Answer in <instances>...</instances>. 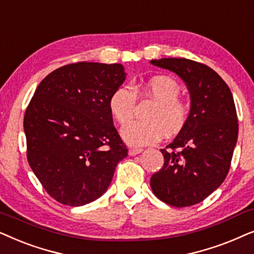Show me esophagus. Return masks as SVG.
I'll return each instance as SVG.
<instances>
[{
  "label": "esophagus",
  "instance_id": "34e87169",
  "mask_svg": "<svg viewBox=\"0 0 254 254\" xmlns=\"http://www.w3.org/2000/svg\"><path fill=\"white\" fill-rule=\"evenodd\" d=\"M143 152V148L140 147H131L129 150V154L130 155H136V154H139Z\"/></svg>",
  "mask_w": 254,
  "mask_h": 254
}]
</instances>
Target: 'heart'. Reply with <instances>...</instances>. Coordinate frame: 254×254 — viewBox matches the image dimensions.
Returning <instances> with one entry per match:
<instances>
[{
    "instance_id": "1",
    "label": "heart",
    "mask_w": 254,
    "mask_h": 254,
    "mask_svg": "<svg viewBox=\"0 0 254 254\" xmlns=\"http://www.w3.org/2000/svg\"><path fill=\"white\" fill-rule=\"evenodd\" d=\"M181 87L166 75L148 79L143 86V95L152 97L157 104L147 115L150 121H134L122 130V137L132 146L150 145L160 140L165 133L174 134L187 123L189 107L179 99ZM137 97L129 87H118L109 97V110L114 120L124 125L133 117Z\"/></svg>"
}]
</instances>
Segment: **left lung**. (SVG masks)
Masks as SVG:
<instances>
[{"instance_id":"8db88e82","label":"left lung","mask_w":254,"mask_h":254,"mask_svg":"<svg viewBox=\"0 0 254 254\" xmlns=\"http://www.w3.org/2000/svg\"><path fill=\"white\" fill-rule=\"evenodd\" d=\"M178 74L190 94L187 123L166 148L164 166L151 178L159 200L173 207L194 205L215 191L229 173L238 138V118L231 90L203 64L185 58L151 60Z\"/></svg>"}]
</instances>
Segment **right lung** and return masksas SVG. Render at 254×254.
Masks as SVG:
<instances>
[{"label":"right lung","mask_w":254,"mask_h":254,"mask_svg":"<svg viewBox=\"0 0 254 254\" xmlns=\"http://www.w3.org/2000/svg\"><path fill=\"white\" fill-rule=\"evenodd\" d=\"M125 75L121 64L82 62L53 70L37 87L24 115L26 157L60 203L95 201L127 155L108 104Z\"/></svg>","instance_id":"add662e5"}]
</instances>
